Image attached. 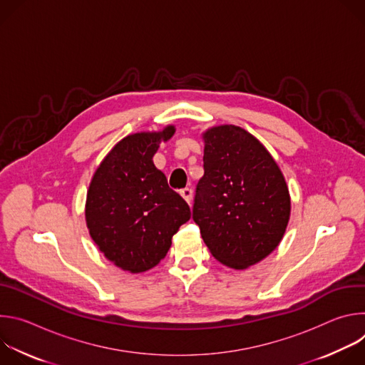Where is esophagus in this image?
I'll list each match as a JSON object with an SVG mask.
<instances>
[{"label":"esophagus","mask_w":365,"mask_h":365,"mask_svg":"<svg viewBox=\"0 0 365 365\" xmlns=\"http://www.w3.org/2000/svg\"><path fill=\"white\" fill-rule=\"evenodd\" d=\"M187 190H189V189H187ZM189 193H190V195H192V192H189ZM183 195H185V192H183ZM190 195H189V196H190ZM189 196H187V197H189Z\"/></svg>","instance_id":"34e87169"}]
</instances>
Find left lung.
<instances>
[{
  "label": "left lung",
  "instance_id": "1",
  "mask_svg": "<svg viewBox=\"0 0 365 365\" xmlns=\"http://www.w3.org/2000/svg\"><path fill=\"white\" fill-rule=\"evenodd\" d=\"M175 127L123 138L96 169L86 195L85 217L99 251L117 267L143 273L166 257L173 235L190 220L153 155ZM172 185V183H170Z\"/></svg>",
  "mask_w": 365,
  "mask_h": 365
}]
</instances>
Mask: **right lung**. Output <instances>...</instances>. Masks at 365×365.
I'll return each mask as SVG.
<instances>
[{
	"mask_svg": "<svg viewBox=\"0 0 365 365\" xmlns=\"http://www.w3.org/2000/svg\"><path fill=\"white\" fill-rule=\"evenodd\" d=\"M203 140L193 221L220 263L244 270L282 241L290 217L289 190L270 153L248 131L220 125Z\"/></svg>",
	"mask_w": 365,
	"mask_h": 365,
	"instance_id": "add662e5",
	"label": "right lung"
}]
</instances>
